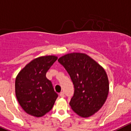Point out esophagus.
<instances>
[{"label":"esophagus","mask_w":131,"mask_h":131,"mask_svg":"<svg viewBox=\"0 0 131 131\" xmlns=\"http://www.w3.org/2000/svg\"><path fill=\"white\" fill-rule=\"evenodd\" d=\"M60 96L61 98H64L65 96L64 93H63V92H61V93H60Z\"/></svg>","instance_id":"obj_1"}]
</instances>
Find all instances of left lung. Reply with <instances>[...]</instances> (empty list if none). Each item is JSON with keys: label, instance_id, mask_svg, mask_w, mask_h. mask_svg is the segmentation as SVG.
Masks as SVG:
<instances>
[{"label": "left lung", "instance_id": "1", "mask_svg": "<svg viewBox=\"0 0 131 131\" xmlns=\"http://www.w3.org/2000/svg\"><path fill=\"white\" fill-rule=\"evenodd\" d=\"M58 61L74 84V95L69 102L73 111L83 118L98 112L109 93V80L105 69L85 53H69Z\"/></svg>", "mask_w": 131, "mask_h": 131}]
</instances>
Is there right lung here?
<instances>
[{
    "label": "right lung",
    "instance_id": "1",
    "mask_svg": "<svg viewBox=\"0 0 131 131\" xmlns=\"http://www.w3.org/2000/svg\"><path fill=\"white\" fill-rule=\"evenodd\" d=\"M57 58L54 55L38 57L27 63L16 77V97L28 114L43 116L53 108L58 94L46 74Z\"/></svg>",
    "mask_w": 131,
    "mask_h": 131
}]
</instances>
